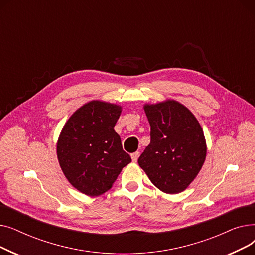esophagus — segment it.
Here are the masks:
<instances>
[{
    "label": "esophagus",
    "instance_id": "1",
    "mask_svg": "<svg viewBox=\"0 0 255 255\" xmlns=\"http://www.w3.org/2000/svg\"><path fill=\"white\" fill-rule=\"evenodd\" d=\"M138 157H139V152H134V153L131 154V158H132V161L133 162H136Z\"/></svg>",
    "mask_w": 255,
    "mask_h": 255
}]
</instances>
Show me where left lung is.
<instances>
[{
	"label": "left lung",
	"mask_w": 255,
	"mask_h": 255,
	"mask_svg": "<svg viewBox=\"0 0 255 255\" xmlns=\"http://www.w3.org/2000/svg\"><path fill=\"white\" fill-rule=\"evenodd\" d=\"M151 126V142L138 164L161 191H184L202 169L207 144L202 126L186 106L166 100L143 106Z\"/></svg>",
	"instance_id": "8db88e82"
}]
</instances>
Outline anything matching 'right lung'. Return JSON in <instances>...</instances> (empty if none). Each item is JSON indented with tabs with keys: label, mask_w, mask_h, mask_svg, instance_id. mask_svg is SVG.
<instances>
[{
	"label": "right lung",
	"mask_w": 255,
	"mask_h": 255,
	"mask_svg": "<svg viewBox=\"0 0 255 255\" xmlns=\"http://www.w3.org/2000/svg\"><path fill=\"white\" fill-rule=\"evenodd\" d=\"M121 112L120 105L93 100L79 107L61 131L57 143L60 166L69 183L86 195L110 190L131 162L114 129Z\"/></svg>",
	"instance_id": "add662e5"
}]
</instances>
